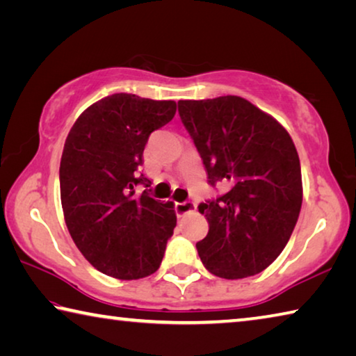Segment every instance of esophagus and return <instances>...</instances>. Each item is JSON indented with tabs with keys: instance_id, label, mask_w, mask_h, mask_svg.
<instances>
[{
	"instance_id": "1",
	"label": "esophagus",
	"mask_w": 356,
	"mask_h": 356,
	"mask_svg": "<svg viewBox=\"0 0 356 356\" xmlns=\"http://www.w3.org/2000/svg\"><path fill=\"white\" fill-rule=\"evenodd\" d=\"M196 209V204L193 201H184V202H176V213L177 216H184L188 212H193Z\"/></svg>"
}]
</instances>
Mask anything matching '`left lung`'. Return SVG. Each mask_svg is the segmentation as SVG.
<instances>
[{"mask_svg":"<svg viewBox=\"0 0 356 356\" xmlns=\"http://www.w3.org/2000/svg\"><path fill=\"white\" fill-rule=\"evenodd\" d=\"M179 114L209 184L226 188L197 207L209 222L206 238L196 243L204 267L225 280L261 273L284 250L303 201L291 135L237 95L179 100Z\"/></svg>","mask_w":356,"mask_h":356,"instance_id":"obj_1","label":"left lung"}]
</instances>
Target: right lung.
Wrapping results in <instances>:
<instances>
[{"label":"right lung","instance_id":"right-lung-1","mask_svg":"<svg viewBox=\"0 0 356 356\" xmlns=\"http://www.w3.org/2000/svg\"><path fill=\"white\" fill-rule=\"evenodd\" d=\"M176 114V102L113 94L86 108L64 144L59 184L64 220L89 264L118 280L156 272L176 227L171 201L160 202L140 172L152 131Z\"/></svg>","mask_w":356,"mask_h":356}]
</instances>
